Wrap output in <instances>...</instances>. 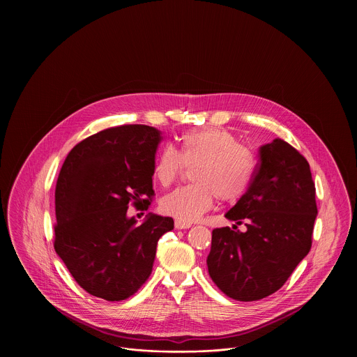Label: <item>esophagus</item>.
I'll use <instances>...</instances> for the list:
<instances>
[{
	"label": "esophagus",
	"mask_w": 357,
	"mask_h": 357,
	"mask_svg": "<svg viewBox=\"0 0 357 357\" xmlns=\"http://www.w3.org/2000/svg\"><path fill=\"white\" fill-rule=\"evenodd\" d=\"M174 227H176V229H187V228H191V224H190V222H183V221L176 220V221H174Z\"/></svg>",
	"instance_id": "esophagus-1"
}]
</instances>
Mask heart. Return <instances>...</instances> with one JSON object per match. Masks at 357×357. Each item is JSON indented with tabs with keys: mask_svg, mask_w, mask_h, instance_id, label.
Segmentation results:
<instances>
[{
	"mask_svg": "<svg viewBox=\"0 0 357 357\" xmlns=\"http://www.w3.org/2000/svg\"><path fill=\"white\" fill-rule=\"evenodd\" d=\"M184 166L192 169L195 184L165 195L160 208L178 221H197L211 208L215 198L234 204L249 191L255 174L253 151L238 143L235 135L221 128L190 130L176 150L166 146L155 160L153 178L162 187L172 185Z\"/></svg>",
	"mask_w": 357,
	"mask_h": 357,
	"instance_id": "1",
	"label": "heart"
}]
</instances>
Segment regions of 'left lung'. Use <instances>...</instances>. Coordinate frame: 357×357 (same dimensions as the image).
I'll use <instances>...</instances> for the list:
<instances>
[{
  "mask_svg": "<svg viewBox=\"0 0 357 357\" xmlns=\"http://www.w3.org/2000/svg\"><path fill=\"white\" fill-rule=\"evenodd\" d=\"M253 183L227 214L236 222L215 228L207 268L229 298L257 301L278 291L312 246L317 215L309 163L293 146L275 139L258 151ZM245 223L241 233L237 225Z\"/></svg>",
  "mask_w": 357,
  "mask_h": 357,
  "instance_id": "obj_1",
  "label": "left lung"
}]
</instances>
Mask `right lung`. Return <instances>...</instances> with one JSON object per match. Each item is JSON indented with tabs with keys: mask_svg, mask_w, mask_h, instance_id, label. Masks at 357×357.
<instances>
[{
	"mask_svg": "<svg viewBox=\"0 0 357 357\" xmlns=\"http://www.w3.org/2000/svg\"><path fill=\"white\" fill-rule=\"evenodd\" d=\"M160 133L147 125L104 129L67 155L54 190L53 248L74 280L105 301L133 296L153 272L159 238L172 217L149 214L136 225L128 207L153 202Z\"/></svg>",
	"mask_w": 357,
	"mask_h": 357,
	"instance_id": "right-lung-1",
	"label": "right lung"
}]
</instances>
